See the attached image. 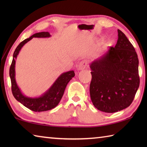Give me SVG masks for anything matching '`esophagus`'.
Wrapping results in <instances>:
<instances>
[{
  "mask_svg": "<svg viewBox=\"0 0 147 147\" xmlns=\"http://www.w3.org/2000/svg\"><path fill=\"white\" fill-rule=\"evenodd\" d=\"M86 66H87V62L86 61H82L79 63L78 66V70L85 69L86 67Z\"/></svg>",
  "mask_w": 147,
  "mask_h": 147,
  "instance_id": "esophagus-1",
  "label": "esophagus"
}]
</instances>
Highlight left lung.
Wrapping results in <instances>:
<instances>
[{
    "label": "left lung",
    "mask_w": 147,
    "mask_h": 147,
    "mask_svg": "<svg viewBox=\"0 0 147 147\" xmlns=\"http://www.w3.org/2000/svg\"><path fill=\"white\" fill-rule=\"evenodd\" d=\"M116 45L91 62L90 93L98 110L113 113L131 104L140 85L138 58L126 35L117 30Z\"/></svg>",
    "instance_id": "8db88e82"
}]
</instances>
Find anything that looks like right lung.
I'll list each match as a JSON object with an SVG mask.
<instances>
[{"label": "right lung", "instance_id": "right-lung-1", "mask_svg": "<svg viewBox=\"0 0 147 147\" xmlns=\"http://www.w3.org/2000/svg\"><path fill=\"white\" fill-rule=\"evenodd\" d=\"M51 35L49 32H40L34 34L30 38H26L21 42L16 49L13 54V59L9 69V76L11 81L12 93L14 98L26 107L35 112H43L49 111L57 106L63 96L65 87L69 81L75 76L74 71H69L62 73L53 85L38 97H28L22 93L19 88L15 75V64L17 56L21 48L33 38H49Z\"/></svg>", "mask_w": 147, "mask_h": 147}]
</instances>
